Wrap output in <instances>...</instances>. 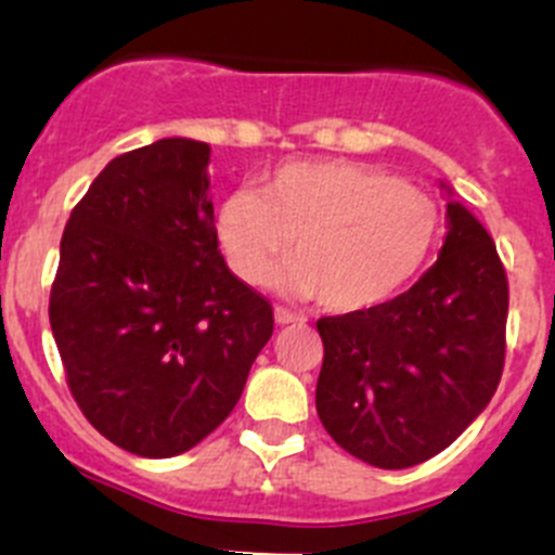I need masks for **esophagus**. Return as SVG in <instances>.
<instances>
[{
	"label": "esophagus",
	"instance_id": "34e87169",
	"mask_svg": "<svg viewBox=\"0 0 555 555\" xmlns=\"http://www.w3.org/2000/svg\"><path fill=\"white\" fill-rule=\"evenodd\" d=\"M273 320H276V325H295V322H304V317L284 309V306H276V309H273Z\"/></svg>",
	"mask_w": 555,
	"mask_h": 555
}]
</instances>
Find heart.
<instances>
[{
    "label": "heart",
    "instance_id": "heart-1",
    "mask_svg": "<svg viewBox=\"0 0 555 555\" xmlns=\"http://www.w3.org/2000/svg\"><path fill=\"white\" fill-rule=\"evenodd\" d=\"M439 206L421 186L352 159H298L260 190L222 201L217 233L230 268L262 284L289 238L293 260L279 284L298 298L320 295L331 311H365L406 287L431 257Z\"/></svg>",
    "mask_w": 555,
    "mask_h": 555
}]
</instances>
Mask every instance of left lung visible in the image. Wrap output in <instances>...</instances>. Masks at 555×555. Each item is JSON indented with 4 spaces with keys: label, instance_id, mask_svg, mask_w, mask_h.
<instances>
[{
    "label": "left lung",
    "instance_id": "1",
    "mask_svg": "<svg viewBox=\"0 0 555 555\" xmlns=\"http://www.w3.org/2000/svg\"><path fill=\"white\" fill-rule=\"evenodd\" d=\"M507 306L496 244L450 197L439 260L406 293L317 320L325 347L317 414L333 442L379 469L450 448L502 379Z\"/></svg>",
    "mask_w": 555,
    "mask_h": 555
}]
</instances>
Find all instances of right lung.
<instances>
[{
	"instance_id": "right-lung-1",
	"label": "right lung",
	"mask_w": 555,
	"mask_h": 555,
	"mask_svg": "<svg viewBox=\"0 0 555 555\" xmlns=\"http://www.w3.org/2000/svg\"><path fill=\"white\" fill-rule=\"evenodd\" d=\"M211 146L163 138L111 159L73 208L51 331L86 421L143 459L224 423L273 333V309L224 262Z\"/></svg>"
}]
</instances>
